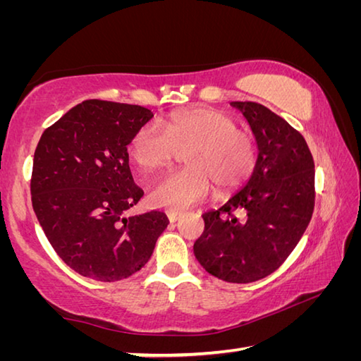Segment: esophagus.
<instances>
[{"instance_id":"esophagus-1","label":"esophagus","mask_w":361,"mask_h":361,"mask_svg":"<svg viewBox=\"0 0 361 361\" xmlns=\"http://www.w3.org/2000/svg\"><path fill=\"white\" fill-rule=\"evenodd\" d=\"M181 216H183V213H180V212H173V210L167 212V218H169V221H170V223L178 221V219H180Z\"/></svg>"}]
</instances>
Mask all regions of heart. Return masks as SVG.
Segmentation results:
<instances>
[{"instance_id": "heart-1", "label": "heart", "mask_w": 361, "mask_h": 361, "mask_svg": "<svg viewBox=\"0 0 361 361\" xmlns=\"http://www.w3.org/2000/svg\"><path fill=\"white\" fill-rule=\"evenodd\" d=\"M164 132L146 124L129 145L130 159L145 172L167 167L178 151H188V169L166 175L149 191V202L157 209L178 212L200 202L210 191V180L218 195H229L245 185L258 164L253 137L216 109L173 113L164 122Z\"/></svg>"}]
</instances>
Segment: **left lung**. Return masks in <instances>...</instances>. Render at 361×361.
<instances>
[{
    "mask_svg": "<svg viewBox=\"0 0 361 361\" xmlns=\"http://www.w3.org/2000/svg\"><path fill=\"white\" fill-rule=\"evenodd\" d=\"M258 145V164L239 192L202 215L205 229L194 255L224 282L267 277L288 258L312 218L315 166L304 137L271 109L232 102Z\"/></svg>",
    "mask_w": 361,
    "mask_h": 361,
    "instance_id": "1",
    "label": "left lung"
}]
</instances>
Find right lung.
Listing matches in <instances>:
<instances>
[{"label": "right lung", "mask_w": 361, "mask_h": 361, "mask_svg": "<svg viewBox=\"0 0 361 361\" xmlns=\"http://www.w3.org/2000/svg\"><path fill=\"white\" fill-rule=\"evenodd\" d=\"M148 108L85 100L39 138L32 204L66 266L99 282H118L151 258L169 219L162 212L124 216L143 197L127 145L151 121Z\"/></svg>", "instance_id": "obj_1"}]
</instances>
